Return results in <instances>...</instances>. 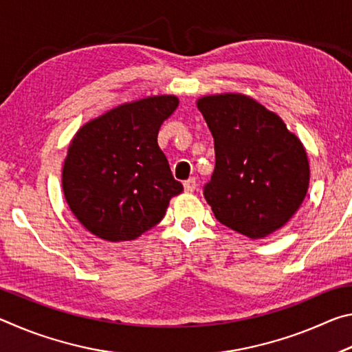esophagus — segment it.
Wrapping results in <instances>:
<instances>
[{
	"instance_id": "34e87169",
	"label": "esophagus",
	"mask_w": 352,
	"mask_h": 352,
	"mask_svg": "<svg viewBox=\"0 0 352 352\" xmlns=\"http://www.w3.org/2000/svg\"><path fill=\"white\" fill-rule=\"evenodd\" d=\"M183 186H184V190H186V192H194L195 186H197V183H195V178H188V180L183 183Z\"/></svg>"
}]
</instances>
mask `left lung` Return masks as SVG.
<instances>
[{
  "mask_svg": "<svg viewBox=\"0 0 352 352\" xmlns=\"http://www.w3.org/2000/svg\"><path fill=\"white\" fill-rule=\"evenodd\" d=\"M216 168L204 195L220 223L262 239L289 222L309 188L306 148L276 113L241 93L197 99Z\"/></svg>",
  "mask_w": 352,
  "mask_h": 352,
  "instance_id": "obj_1",
  "label": "left lung"
}]
</instances>
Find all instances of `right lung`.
Masks as SVG:
<instances>
[{
  "mask_svg": "<svg viewBox=\"0 0 352 352\" xmlns=\"http://www.w3.org/2000/svg\"><path fill=\"white\" fill-rule=\"evenodd\" d=\"M178 107L174 94L142 98L91 119L71 140L62 170L65 200L85 230L133 241L160 223L183 184L172 177L158 130Z\"/></svg>",
  "mask_w": 352,
  "mask_h": 352,
  "instance_id": "obj_1",
  "label": "right lung"
}]
</instances>
